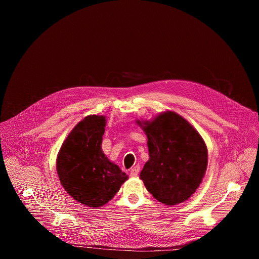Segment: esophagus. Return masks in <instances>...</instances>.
Returning a JSON list of instances; mask_svg holds the SVG:
<instances>
[{
  "instance_id": "obj_1",
  "label": "esophagus",
  "mask_w": 259,
  "mask_h": 259,
  "mask_svg": "<svg viewBox=\"0 0 259 259\" xmlns=\"http://www.w3.org/2000/svg\"><path fill=\"white\" fill-rule=\"evenodd\" d=\"M139 170H140V167H139V165H136V166L132 167V168H131V170H130V175H131L132 177H135V176H137V174L139 173Z\"/></svg>"
}]
</instances>
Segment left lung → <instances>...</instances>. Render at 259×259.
I'll list each match as a JSON object with an SVG mask.
<instances>
[{"label":"left lung","instance_id":"obj_1","mask_svg":"<svg viewBox=\"0 0 259 259\" xmlns=\"http://www.w3.org/2000/svg\"><path fill=\"white\" fill-rule=\"evenodd\" d=\"M143 131L150 160L144 164L140 178L146 190L165 205L187 201L199 188L207 168L208 153L203 138L173 112L144 122Z\"/></svg>","mask_w":259,"mask_h":259}]
</instances>
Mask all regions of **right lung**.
<instances>
[{
  "instance_id": "add662e5",
  "label": "right lung",
  "mask_w": 259,
  "mask_h": 259,
  "mask_svg": "<svg viewBox=\"0 0 259 259\" xmlns=\"http://www.w3.org/2000/svg\"><path fill=\"white\" fill-rule=\"evenodd\" d=\"M105 118L88 116L71 130L57 157L63 189L79 203L100 207L112 200L128 179L101 150Z\"/></svg>"
}]
</instances>
